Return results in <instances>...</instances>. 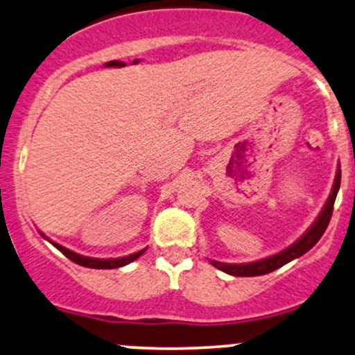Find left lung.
<instances>
[{"label":"left lung","mask_w":355,"mask_h":355,"mask_svg":"<svg viewBox=\"0 0 355 355\" xmlns=\"http://www.w3.org/2000/svg\"><path fill=\"white\" fill-rule=\"evenodd\" d=\"M339 187H340V166L339 169H337L332 193L329 196L326 206H324L322 212L319 214L318 220L312 224L309 231H307L301 239L295 241L293 245H289V248L284 249V251L274 254V256L270 257H266V259L248 262V264H224V262H218V261H211V264L214 266V268H218L219 270H223V272L231 274V276L254 277V276H262V274L272 272V270L282 268V266L287 264V262L297 259V257H301L302 254H306L309 249L314 248V245L318 244V241L322 237L324 232H326L329 220L332 218V211H334V202H336L337 193H339Z\"/></svg>","instance_id":"left-lung-1"}]
</instances>
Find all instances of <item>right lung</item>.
<instances>
[{"instance_id":"1","label":"right lung","mask_w":355,"mask_h":355,"mask_svg":"<svg viewBox=\"0 0 355 355\" xmlns=\"http://www.w3.org/2000/svg\"><path fill=\"white\" fill-rule=\"evenodd\" d=\"M44 236V234H41ZM48 239V237H46ZM51 243V241H49ZM54 248L58 249V251L64 254L66 257H68L69 261L76 262V264L79 266H85V268H91V269H116V268H123V266L129 264V262H132L135 259H137V257L143 254L146 249H143V251H137L135 254H131V256H126V257H118V259H93V257H86V256H81V254H76L73 251H69V249L62 248V245L56 244V243H51Z\"/></svg>"}]
</instances>
